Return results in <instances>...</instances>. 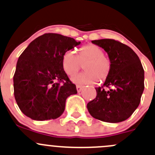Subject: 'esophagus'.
Here are the masks:
<instances>
[{
    "label": "esophagus",
    "mask_w": 155,
    "mask_h": 155,
    "mask_svg": "<svg viewBox=\"0 0 155 155\" xmlns=\"http://www.w3.org/2000/svg\"><path fill=\"white\" fill-rule=\"evenodd\" d=\"M82 86H80V85H76V90H77L78 92H80V91H82Z\"/></svg>",
    "instance_id": "esophagus-1"
}]
</instances>
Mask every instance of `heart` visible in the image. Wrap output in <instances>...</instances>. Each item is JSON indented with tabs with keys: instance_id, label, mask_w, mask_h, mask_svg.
<instances>
[{
	"instance_id": "obj_1",
	"label": "heart",
	"mask_w": 155,
	"mask_h": 155,
	"mask_svg": "<svg viewBox=\"0 0 155 155\" xmlns=\"http://www.w3.org/2000/svg\"><path fill=\"white\" fill-rule=\"evenodd\" d=\"M82 65L85 72L74 75L71 78V81L76 84H94L98 79L105 80L111 68L110 60L104 56L103 50L95 45L82 47L79 56L73 50H68L63 55L62 68L69 76L82 69Z\"/></svg>"
}]
</instances>
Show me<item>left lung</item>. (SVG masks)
Listing matches in <instances>:
<instances>
[{
	"label": "left lung",
	"instance_id": "1",
	"mask_svg": "<svg viewBox=\"0 0 155 155\" xmlns=\"http://www.w3.org/2000/svg\"><path fill=\"white\" fill-rule=\"evenodd\" d=\"M91 42L107 53L111 68L103 85L96 87L97 97L87 103V110L101 121H124L139 106L144 90V70L140 60L132 49L117 41L99 39ZM105 87L109 89L105 90Z\"/></svg>",
	"mask_w": 155,
	"mask_h": 155
}]
</instances>
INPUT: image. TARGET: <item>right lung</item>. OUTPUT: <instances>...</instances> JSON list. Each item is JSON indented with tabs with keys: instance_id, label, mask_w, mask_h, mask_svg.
Returning <instances> with one entry per match:
<instances>
[{
	"instance_id": "right-lung-1",
	"label": "right lung",
	"mask_w": 155,
	"mask_h": 155,
	"mask_svg": "<svg viewBox=\"0 0 155 155\" xmlns=\"http://www.w3.org/2000/svg\"><path fill=\"white\" fill-rule=\"evenodd\" d=\"M80 43L60 34L46 33L24 50L13 76L15 99L24 114L38 121L62 114L67 98L77 94L62 68V56Z\"/></svg>"
}]
</instances>
